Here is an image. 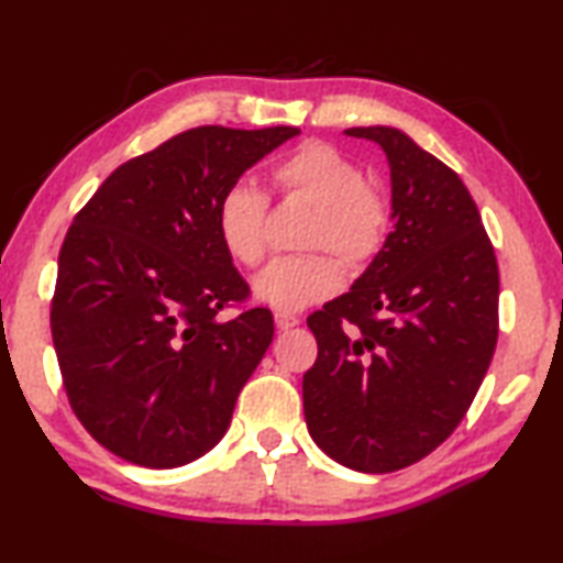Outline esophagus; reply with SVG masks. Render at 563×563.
<instances>
[{"instance_id":"1","label":"esophagus","mask_w":563,"mask_h":563,"mask_svg":"<svg viewBox=\"0 0 563 563\" xmlns=\"http://www.w3.org/2000/svg\"><path fill=\"white\" fill-rule=\"evenodd\" d=\"M298 323H300L298 316H292V313H275V327H278L280 331H288L292 327H298Z\"/></svg>"}]
</instances>
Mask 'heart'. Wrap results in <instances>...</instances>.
<instances>
[{"instance_id": "1", "label": "heart", "mask_w": 563, "mask_h": 563, "mask_svg": "<svg viewBox=\"0 0 563 563\" xmlns=\"http://www.w3.org/2000/svg\"><path fill=\"white\" fill-rule=\"evenodd\" d=\"M273 184L285 196L313 203L306 229L308 250H331L357 267L383 247L387 206L364 186V173L350 157L323 142H306L275 163ZM267 199L250 184L229 186L217 206V232L240 265L255 267L267 250ZM344 275L329 255L278 257L252 283L260 303L278 313H298L342 288Z\"/></svg>"}]
</instances>
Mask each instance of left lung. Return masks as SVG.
Wrapping results in <instances>:
<instances>
[{
  "mask_svg": "<svg viewBox=\"0 0 563 563\" xmlns=\"http://www.w3.org/2000/svg\"><path fill=\"white\" fill-rule=\"evenodd\" d=\"M344 134L383 147L393 232L344 296L308 316L319 357L303 410L323 454L385 474L431 454L470 410L495 354L500 275L454 170L398 126Z\"/></svg>",
  "mask_w": 563,
  "mask_h": 563,
  "instance_id": "1",
  "label": "left lung"
}]
</instances>
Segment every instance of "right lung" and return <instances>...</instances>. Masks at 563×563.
I'll list each match as a JSON object with an SVG mask.
<instances>
[{
  "mask_svg": "<svg viewBox=\"0 0 563 563\" xmlns=\"http://www.w3.org/2000/svg\"><path fill=\"white\" fill-rule=\"evenodd\" d=\"M298 126H196L109 176L78 211L51 311L70 408L101 446L147 470L203 456L265 357L267 308L217 313L247 283L217 232V206Z\"/></svg>",
  "mask_w": 563,
  "mask_h": 563,
  "instance_id": "1",
  "label": "right lung"
}]
</instances>
